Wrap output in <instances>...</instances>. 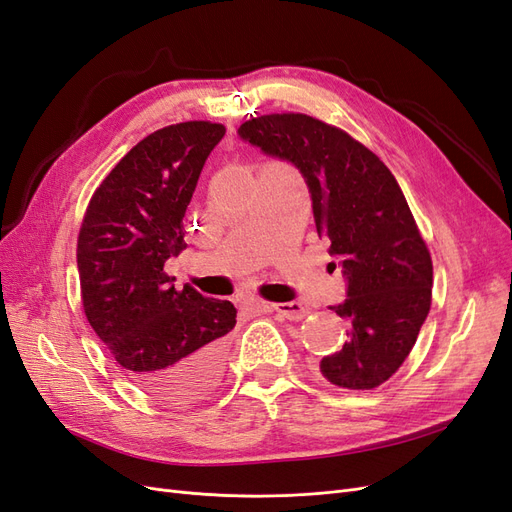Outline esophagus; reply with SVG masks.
<instances>
[{"label": "esophagus", "instance_id": "1", "mask_svg": "<svg viewBox=\"0 0 512 512\" xmlns=\"http://www.w3.org/2000/svg\"><path fill=\"white\" fill-rule=\"evenodd\" d=\"M247 309L254 314H267V312H277L282 318L286 320H303L309 312L307 307H303L301 303H265V301H258V299H252L250 303H247Z\"/></svg>", "mask_w": 512, "mask_h": 512}]
</instances>
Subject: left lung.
Wrapping results in <instances>:
<instances>
[{"mask_svg":"<svg viewBox=\"0 0 512 512\" xmlns=\"http://www.w3.org/2000/svg\"><path fill=\"white\" fill-rule=\"evenodd\" d=\"M237 134L299 170L318 235L342 265L346 301L329 309L350 333L342 350L320 361L322 376L344 389H376L410 354L433 286L431 256L397 179L376 153L309 115L256 117Z\"/></svg>","mask_w":512,"mask_h":512,"instance_id":"obj_1","label":"left lung"}]
</instances>
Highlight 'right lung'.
Here are the masks:
<instances>
[{
    "label": "right lung",
    "mask_w": 512,
    "mask_h": 512,
    "mask_svg": "<svg viewBox=\"0 0 512 512\" xmlns=\"http://www.w3.org/2000/svg\"><path fill=\"white\" fill-rule=\"evenodd\" d=\"M220 123L185 121L134 145L89 200L76 247L91 329L123 371L168 404L213 393L226 363L237 309L164 273L185 250L183 215Z\"/></svg>",
    "instance_id": "add662e5"
}]
</instances>
